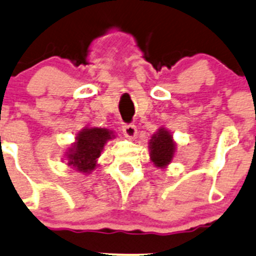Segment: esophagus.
<instances>
[{"mask_svg":"<svg viewBox=\"0 0 256 256\" xmlns=\"http://www.w3.org/2000/svg\"><path fill=\"white\" fill-rule=\"evenodd\" d=\"M122 132L125 134V136L128 137V138H135L137 135V128L135 125H132V124H125V125L122 126Z\"/></svg>","mask_w":256,"mask_h":256,"instance_id":"34e87169","label":"esophagus"}]
</instances>
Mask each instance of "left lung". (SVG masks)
<instances>
[{
  "label": "left lung",
  "mask_w": 256,
  "mask_h": 256,
  "mask_svg": "<svg viewBox=\"0 0 256 256\" xmlns=\"http://www.w3.org/2000/svg\"><path fill=\"white\" fill-rule=\"evenodd\" d=\"M176 152V144L173 137L164 128H160L150 141V160L157 168H166L173 160Z\"/></svg>",
  "instance_id": "8db88e82"
}]
</instances>
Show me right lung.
I'll use <instances>...</instances> for the list:
<instances>
[{
	"label": "right lung",
	"mask_w": 256,
	"mask_h": 256,
	"mask_svg": "<svg viewBox=\"0 0 256 256\" xmlns=\"http://www.w3.org/2000/svg\"><path fill=\"white\" fill-rule=\"evenodd\" d=\"M112 138V131L100 128H86L76 137V142L67 152L68 166L83 173H90L96 166L104 144Z\"/></svg>",
	"instance_id": "1"
}]
</instances>
